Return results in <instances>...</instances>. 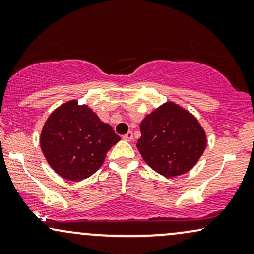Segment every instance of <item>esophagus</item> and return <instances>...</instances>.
Listing matches in <instances>:
<instances>
[{
    "label": "esophagus",
    "instance_id": "obj_1",
    "mask_svg": "<svg viewBox=\"0 0 254 254\" xmlns=\"http://www.w3.org/2000/svg\"><path fill=\"white\" fill-rule=\"evenodd\" d=\"M132 138H133V133L131 132V131H129V132L125 133V135L123 136V139H125V141H127V142L132 141Z\"/></svg>",
    "mask_w": 254,
    "mask_h": 254
}]
</instances>
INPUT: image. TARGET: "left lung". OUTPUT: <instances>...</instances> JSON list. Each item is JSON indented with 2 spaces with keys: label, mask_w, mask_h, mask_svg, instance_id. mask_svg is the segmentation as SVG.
<instances>
[{
  "label": "left lung",
  "mask_w": 254,
  "mask_h": 254,
  "mask_svg": "<svg viewBox=\"0 0 254 254\" xmlns=\"http://www.w3.org/2000/svg\"><path fill=\"white\" fill-rule=\"evenodd\" d=\"M137 148L154 171L172 178L197 164L206 147L203 127L183 107L166 103L142 121Z\"/></svg>",
  "instance_id": "1"
}]
</instances>
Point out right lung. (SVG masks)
<instances>
[{
  "label": "right lung",
  "instance_id": "obj_1",
  "mask_svg": "<svg viewBox=\"0 0 254 254\" xmlns=\"http://www.w3.org/2000/svg\"><path fill=\"white\" fill-rule=\"evenodd\" d=\"M121 139L87 105L76 100L61 105L44 124L40 147L52 170L64 179H86L104 164L105 156Z\"/></svg>",
  "mask_w": 254,
  "mask_h": 254
}]
</instances>
